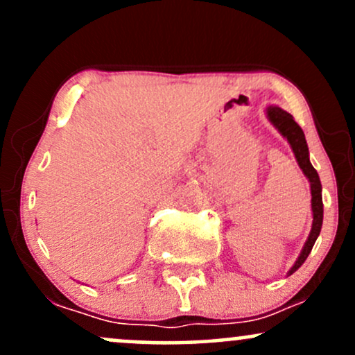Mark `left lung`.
I'll return each instance as SVG.
<instances>
[{
  "label": "left lung",
  "instance_id": "8db88e82",
  "mask_svg": "<svg viewBox=\"0 0 355 355\" xmlns=\"http://www.w3.org/2000/svg\"><path fill=\"white\" fill-rule=\"evenodd\" d=\"M267 118L272 125L275 126L280 132V135L287 138L288 145H291L292 152L295 155V160L299 164L300 168L305 177L311 182V193H312V229L311 234H309L307 242L300 252L299 259L295 260V263L292 266L291 270H288V275H292L294 272L305 262L309 254H311L313 243H315L317 237H319L320 229H322V220H324V203H322V185L320 178L317 170L313 168L311 164V158H309V146L307 141H305V135L299 125L295 123L294 116L291 113H287L285 110L279 107H267Z\"/></svg>",
  "mask_w": 355,
  "mask_h": 355
}]
</instances>
